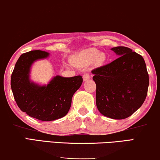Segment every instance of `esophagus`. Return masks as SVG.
Masks as SVG:
<instances>
[{
  "instance_id": "esophagus-1",
  "label": "esophagus",
  "mask_w": 160,
  "mask_h": 160,
  "mask_svg": "<svg viewBox=\"0 0 160 160\" xmlns=\"http://www.w3.org/2000/svg\"><path fill=\"white\" fill-rule=\"evenodd\" d=\"M89 78H90V76L88 73H86L83 75V79H84V81H87L88 79H89Z\"/></svg>"
}]
</instances>
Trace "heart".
Here are the masks:
<instances>
[{"label":"heart","instance_id":"heart-1","mask_svg":"<svg viewBox=\"0 0 160 160\" xmlns=\"http://www.w3.org/2000/svg\"><path fill=\"white\" fill-rule=\"evenodd\" d=\"M106 57L104 53H99L96 49H89L82 53L80 56L74 60L76 64L88 65L97 61V63H102L105 61Z\"/></svg>","mask_w":160,"mask_h":160}]
</instances>
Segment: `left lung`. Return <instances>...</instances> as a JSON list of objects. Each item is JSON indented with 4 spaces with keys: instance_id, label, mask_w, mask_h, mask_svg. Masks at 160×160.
<instances>
[{
    "instance_id": "8db88e82",
    "label": "left lung",
    "mask_w": 160,
    "mask_h": 160,
    "mask_svg": "<svg viewBox=\"0 0 160 160\" xmlns=\"http://www.w3.org/2000/svg\"><path fill=\"white\" fill-rule=\"evenodd\" d=\"M111 50L119 57L92 71L96 83V104L103 115L121 120L142 105L147 95L149 74L141 55L123 46Z\"/></svg>"
}]
</instances>
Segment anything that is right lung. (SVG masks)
Listing matches in <instances>:
<instances>
[{
	"mask_svg": "<svg viewBox=\"0 0 160 160\" xmlns=\"http://www.w3.org/2000/svg\"><path fill=\"white\" fill-rule=\"evenodd\" d=\"M48 56L47 52L40 50L23 53L11 77V89L18 107L30 117L42 121L64 117L71 108L73 94L83 82L81 76H56L47 86L40 87L30 82L29 73L32 63Z\"/></svg>",
	"mask_w": 160,
	"mask_h": 160,
	"instance_id": "1",
	"label": "right lung"
}]
</instances>
